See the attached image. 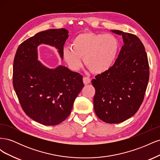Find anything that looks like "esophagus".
<instances>
[{
    "label": "esophagus",
    "mask_w": 160,
    "mask_h": 160,
    "mask_svg": "<svg viewBox=\"0 0 160 160\" xmlns=\"http://www.w3.org/2000/svg\"><path fill=\"white\" fill-rule=\"evenodd\" d=\"M83 83L85 85H88V84H89L91 83V79H90V78H89V77H83Z\"/></svg>",
    "instance_id": "1"
}]
</instances>
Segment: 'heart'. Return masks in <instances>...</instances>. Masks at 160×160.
Returning <instances> with one entry per match:
<instances>
[{
    "label": "heart",
    "mask_w": 160,
    "mask_h": 160,
    "mask_svg": "<svg viewBox=\"0 0 160 160\" xmlns=\"http://www.w3.org/2000/svg\"><path fill=\"white\" fill-rule=\"evenodd\" d=\"M118 49V41L112 35L86 32L73 38L71 48H65L62 57L72 70L81 68L83 58L85 65L91 72L101 74L113 65Z\"/></svg>",
    "instance_id": "heart-1"
}]
</instances>
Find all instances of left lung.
Masks as SVG:
<instances>
[{
	"label": "left lung",
	"instance_id": "8db88e82",
	"mask_svg": "<svg viewBox=\"0 0 160 160\" xmlns=\"http://www.w3.org/2000/svg\"><path fill=\"white\" fill-rule=\"evenodd\" d=\"M122 35L124 45L115 63L103 73L95 76L92 85L97 116L108 123H119L133 116L141 106L149 77L146 49L133 34L111 31Z\"/></svg>",
	"mask_w": 160,
	"mask_h": 160
}]
</instances>
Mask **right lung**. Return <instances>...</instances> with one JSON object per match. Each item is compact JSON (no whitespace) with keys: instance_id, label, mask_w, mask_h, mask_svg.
I'll list each match as a JSON object with an SVG mask.
<instances>
[{"instance_id":"add662e5","label":"right lung","mask_w":160,"mask_h":160,"mask_svg":"<svg viewBox=\"0 0 160 160\" xmlns=\"http://www.w3.org/2000/svg\"><path fill=\"white\" fill-rule=\"evenodd\" d=\"M65 28L37 33L22 42L14 59L12 84L25 113L44 125H55L70 115L74 101L84 87L83 77L59 65L51 69L38 61L37 47H55L62 58L68 38Z\"/></svg>"}]
</instances>
